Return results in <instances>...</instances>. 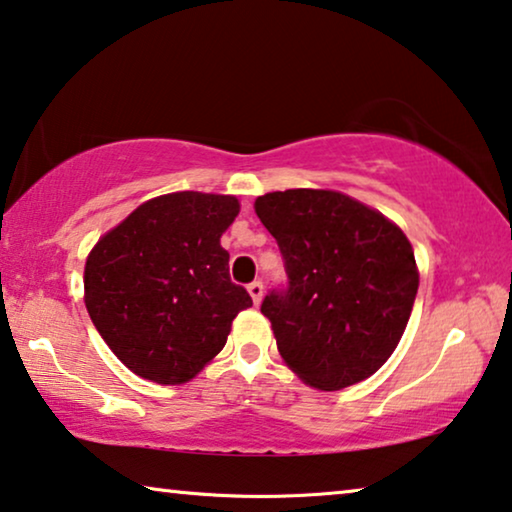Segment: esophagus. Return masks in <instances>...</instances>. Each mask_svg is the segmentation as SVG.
Listing matches in <instances>:
<instances>
[{"instance_id": "34e87169", "label": "esophagus", "mask_w": 512, "mask_h": 512, "mask_svg": "<svg viewBox=\"0 0 512 512\" xmlns=\"http://www.w3.org/2000/svg\"><path fill=\"white\" fill-rule=\"evenodd\" d=\"M247 290H249V295H251V300H254V304L256 306L261 304V300H263V283L261 281H251L249 286H247Z\"/></svg>"}]
</instances>
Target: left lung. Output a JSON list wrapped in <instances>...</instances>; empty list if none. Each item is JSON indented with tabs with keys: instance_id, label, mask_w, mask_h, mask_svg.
Wrapping results in <instances>:
<instances>
[{
	"instance_id": "8db88e82",
	"label": "left lung",
	"mask_w": 512,
	"mask_h": 512,
	"mask_svg": "<svg viewBox=\"0 0 512 512\" xmlns=\"http://www.w3.org/2000/svg\"><path fill=\"white\" fill-rule=\"evenodd\" d=\"M254 208L288 274L261 304L286 366L320 391L371 377L396 350L419 290L410 240L332 190L270 192Z\"/></svg>"
}]
</instances>
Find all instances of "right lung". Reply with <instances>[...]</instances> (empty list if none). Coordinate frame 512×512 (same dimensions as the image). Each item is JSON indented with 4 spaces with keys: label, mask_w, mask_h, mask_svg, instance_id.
Instances as JSON below:
<instances>
[{
    "label": "right lung",
    "mask_w": 512,
    "mask_h": 512,
    "mask_svg": "<svg viewBox=\"0 0 512 512\" xmlns=\"http://www.w3.org/2000/svg\"><path fill=\"white\" fill-rule=\"evenodd\" d=\"M238 212L229 194H164L141 203L91 249L86 311L135 375L190 382L251 306L247 290L231 281L229 251L219 242Z\"/></svg>",
    "instance_id": "1"
}]
</instances>
